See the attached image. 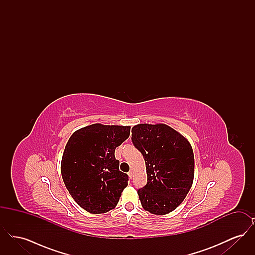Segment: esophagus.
Listing matches in <instances>:
<instances>
[{
	"instance_id": "obj_1",
	"label": "esophagus",
	"mask_w": 255,
	"mask_h": 255,
	"mask_svg": "<svg viewBox=\"0 0 255 255\" xmlns=\"http://www.w3.org/2000/svg\"><path fill=\"white\" fill-rule=\"evenodd\" d=\"M133 172H132V171H130V172H128V176H129V178H130V179H132V178H133Z\"/></svg>"
}]
</instances>
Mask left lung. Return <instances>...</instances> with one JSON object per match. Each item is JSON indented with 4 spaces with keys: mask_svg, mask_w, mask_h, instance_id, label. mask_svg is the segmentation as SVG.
<instances>
[{
    "mask_svg": "<svg viewBox=\"0 0 255 255\" xmlns=\"http://www.w3.org/2000/svg\"><path fill=\"white\" fill-rule=\"evenodd\" d=\"M132 141L145 160L147 183L137 190L141 206L165 215L183 202L194 180V154L182 133L163 123L132 128Z\"/></svg>",
    "mask_w": 255,
    "mask_h": 255,
    "instance_id": "1",
    "label": "left lung"
}]
</instances>
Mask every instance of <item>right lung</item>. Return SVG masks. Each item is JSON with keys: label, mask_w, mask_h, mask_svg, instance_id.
I'll use <instances>...</instances> for the list:
<instances>
[{"label": "right lung", "mask_w": 255, "mask_h": 255, "mask_svg": "<svg viewBox=\"0 0 255 255\" xmlns=\"http://www.w3.org/2000/svg\"><path fill=\"white\" fill-rule=\"evenodd\" d=\"M130 126L95 123L71 135L61 160V174L78 206L92 214L114 209L128 185L115 150L130 135Z\"/></svg>", "instance_id": "right-lung-1"}]
</instances>
